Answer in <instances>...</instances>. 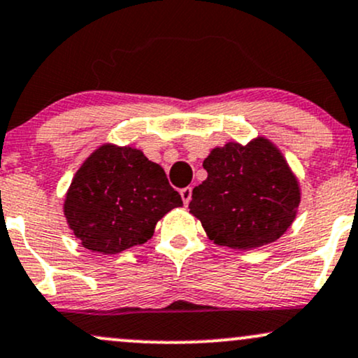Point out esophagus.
<instances>
[{
  "mask_svg": "<svg viewBox=\"0 0 358 358\" xmlns=\"http://www.w3.org/2000/svg\"><path fill=\"white\" fill-rule=\"evenodd\" d=\"M180 195H182V200H183L185 205L190 203V200H192V187L182 188V190H180Z\"/></svg>",
  "mask_w": 358,
  "mask_h": 358,
  "instance_id": "1",
  "label": "esophagus"
}]
</instances>
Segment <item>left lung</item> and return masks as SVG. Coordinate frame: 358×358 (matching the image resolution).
Listing matches in <instances>:
<instances>
[{"instance_id":"left-lung-1","label":"left lung","mask_w":358,"mask_h":358,"mask_svg":"<svg viewBox=\"0 0 358 358\" xmlns=\"http://www.w3.org/2000/svg\"><path fill=\"white\" fill-rule=\"evenodd\" d=\"M203 168L207 180L193 188L188 208L213 244L256 249L278 241L293 224L299 185L269 139L213 148Z\"/></svg>"}]
</instances>
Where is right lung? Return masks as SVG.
Here are the masks:
<instances>
[{"mask_svg": "<svg viewBox=\"0 0 358 358\" xmlns=\"http://www.w3.org/2000/svg\"><path fill=\"white\" fill-rule=\"evenodd\" d=\"M182 205L165 170L143 151L102 145L77 170L64 213L85 249L117 254L145 244L156 222Z\"/></svg>", "mask_w": 358, "mask_h": 358, "instance_id": "add662e5", "label": "right lung"}]
</instances>
